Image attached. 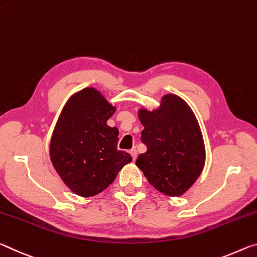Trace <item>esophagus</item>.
Segmentation results:
<instances>
[{
  "label": "esophagus",
  "instance_id": "34e87169",
  "mask_svg": "<svg viewBox=\"0 0 257 257\" xmlns=\"http://www.w3.org/2000/svg\"><path fill=\"white\" fill-rule=\"evenodd\" d=\"M130 154H131L133 162H136V159L138 157V151L136 149H131V150H130Z\"/></svg>",
  "mask_w": 257,
  "mask_h": 257
}]
</instances>
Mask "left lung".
<instances>
[{"label": "left lung", "instance_id": "1", "mask_svg": "<svg viewBox=\"0 0 257 257\" xmlns=\"http://www.w3.org/2000/svg\"><path fill=\"white\" fill-rule=\"evenodd\" d=\"M138 116L145 127L141 141L147 151L136 165L159 192L182 196L205 166L204 139L195 112L181 96L167 93L158 108H140Z\"/></svg>", "mask_w": 257, "mask_h": 257}]
</instances>
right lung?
Here are the masks:
<instances>
[{"label":"right lung","mask_w":257,"mask_h":257,"mask_svg":"<svg viewBox=\"0 0 257 257\" xmlns=\"http://www.w3.org/2000/svg\"><path fill=\"white\" fill-rule=\"evenodd\" d=\"M116 111L95 87H85L67 100L50 141V159L71 192L92 197L116 179L131 155L117 150L118 130L107 125Z\"/></svg>","instance_id":"right-lung-1"}]
</instances>
